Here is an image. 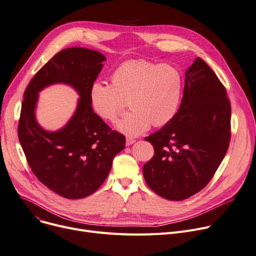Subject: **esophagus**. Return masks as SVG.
<instances>
[{
	"label": "esophagus",
	"instance_id": "esophagus-1",
	"mask_svg": "<svg viewBox=\"0 0 256 256\" xmlns=\"http://www.w3.org/2000/svg\"><path fill=\"white\" fill-rule=\"evenodd\" d=\"M136 142V139H134L132 137H126V144L128 146V145H132Z\"/></svg>",
	"mask_w": 256,
	"mask_h": 256
}]
</instances>
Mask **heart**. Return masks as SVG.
Wrapping results in <instances>:
<instances>
[{
  "instance_id": "heart-1",
  "label": "heart",
  "mask_w": 256,
  "mask_h": 256,
  "mask_svg": "<svg viewBox=\"0 0 256 256\" xmlns=\"http://www.w3.org/2000/svg\"><path fill=\"white\" fill-rule=\"evenodd\" d=\"M184 90L178 67L146 60L121 63L110 76V85L94 82L89 89L93 112L102 120L115 122L132 108L117 128L128 136H138L154 126H163L176 115Z\"/></svg>"
}]
</instances>
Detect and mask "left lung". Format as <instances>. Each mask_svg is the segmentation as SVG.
Returning a JSON list of instances; mask_svg holds the SVG:
<instances>
[{
  "instance_id": "8db88e82",
  "label": "left lung",
  "mask_w": 256,
  "mask_h": 256,
  "mask_svg": "<svg viewBox=\"0 0 256 256\" xmlns=\"http://www.w3.org/2000/svg\"><path fill=\"white\" fill-rule=\"evenodd\" d=\"M232 106L219 78L201 58L186 70L176 115L145 140L154 148L143 166L150 189L180 201L201 191L212 178L230 141Z\"/></svg>"
}]
</instances>
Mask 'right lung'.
<instances>
[{
	"mask_svg": "<svg viewBox=\"0 0 256 256\" xmlns=\"http://www.w3.org/2000/svg\"><path fill=\"white\" fill-rule=\"evenodd\" d=\"M104 60L98 50H62L36 72L24 93L18 134L26 162L40 182L67 199L96 192L109 174L113 158L126 146V137L94 113L89 100V89ZM55 82L72 86L80 98L69 124L60 131L48 132L36 124L34 106L38 92Z\"/></svg>",
	"mask_w": 256,
	"mask_h": 256,
	"instance_id": "1",
	"label": "right lung"
}]
</instances>
